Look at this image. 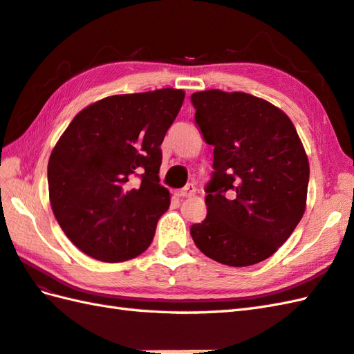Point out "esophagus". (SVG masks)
Returning a JSON list of instances; mask_svg holds the SVG:
<instances>
[{"label": "esophagus", "instance_id": "esophagus-1", "mask_svg": "<svg viewBox=\"0 0 354 354\" xmlns=\"http://www.w3.org/2000/svg\"><path fill=\"white\" fill-rule=\"evenodd\" d=\"M194 192H196V187H194L193 184H187L184 189L175 192V196L176 198H189V196H193Z\"/></svg>", "mask_w": 354, "mask_h": 354}]
</instances>
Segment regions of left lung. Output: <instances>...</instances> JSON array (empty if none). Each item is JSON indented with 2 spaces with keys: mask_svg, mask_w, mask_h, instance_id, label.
<instances>
[{
  "mask_svg": "<svg viewBox=\"0 0 354 354\" xmlns=\"http://www.w3.org/2000/svg\"><path fill=\"white\" fill-rule=\"evenodd\" d=\"M194 122L214 147L207 217L190 234L207 257L251 266L290 237L306 209L309 160L281 109L246 93L192 94Z\"/></svg>",
  "mask_w": 354,
  "mask_h": 354,
  "instance_id": "1",
  "label": "left lung"
}]
</instances>
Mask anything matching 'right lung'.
I'll return each mask as SVG.
<instances>
[{
    "label": "right lung",
    "mask_w": 354,
    "mask_h": 354,
    "mask_svg": "<svg viewBox=\"0 0 354 354\" xmlns=\"http://www.w3.org/2000/svg\"><path fill=\"white\" fill-rule=\"evenodd\" d=\"M183 89L111 95L73 118L48 161L50 204L82 252L124 261L152 243L170 193L160 184L161 142Z\"/></svg>",
    "instance_id": "add662e5"
}]
</instances>
